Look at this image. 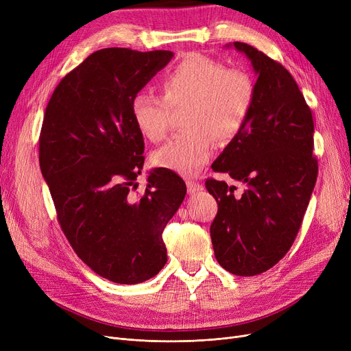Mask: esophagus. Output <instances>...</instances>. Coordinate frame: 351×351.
<instances>
[{"label": "esophagus", "instance_id": "34e87169", "mask_svg": "<svg viewBox=\"0 0 351 351\" xmlns=\"http://www.w3.org/2000/svg\"><path fill=\"white\" fill-rule=\"evenodd\" d=\"M186 186H188V193H189V195H192V193H195V192H199V191L204 189V186H202V183L195 182V180H188V182H186Z\"/></svg>", "mask_w": 351, "mask_h": 351}]
</instances>
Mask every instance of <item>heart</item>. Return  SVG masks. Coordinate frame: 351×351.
Listing matches in <instances>:
<instances>
[{"label":"heart","mask_w":351,"mask_h":351,"mask_svg":"<svg viewBox=\"0 0 351 351\" xmlns=\"http://www.w3.org/2000/svg\"><path fill=\"white\" fill-rule=\"evenodd\" d=\"M163 95L141 90L131 101L139 132L152 142L169 129L172 108L188 106L189 131L173 136L154 154L159 168L192 176L212 154L215 138L233 139L245 128L254 104V82L243 69L226 68L202 53H189L162 77Z\"/></svg>","instance_id":"b5f03b06"}]
</instances>
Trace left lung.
Masks as SVG:
<instances>
[{
	"label": "left lung",
	"instance_id": "1",
	"mask_svg": "<svg viewBox=\"0 0 351 351\" xmlns=\"http://www.w3.org/2000/svg\"><path fill=\"white\" fill-rule=\"evenodd\" d=\"M233 47L250 60L257 75L254 104L245 128L212 168L247 188L234 197V186L206 180L217 202L210 237L220 266L254 276L273 267L291 247L319 166L313 156L311 110L290 72L252 45L236 41Z\"/></svg>",
	"mask_w": 351,
	"mask_h": 351
}]
</instances>
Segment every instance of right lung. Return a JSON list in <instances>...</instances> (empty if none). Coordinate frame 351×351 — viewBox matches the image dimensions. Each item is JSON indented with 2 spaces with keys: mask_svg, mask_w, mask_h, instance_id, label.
Listing matches in <instances>:
<instances>
[{
  "mask_svg": "<svg viewBox=\"0 0 351 351\" xmlns=\"http://www.w3.org/2000/svg\"><path fill=\"white\" fill-rule=\"evenodd\" d=\"M171 51L104 48L62 78L47 105L40 168L73 252L102 278L136 285L168 256L162 232L186 195L183 179L154 169L131 196L145 156L131 101L172 60Z\"/></svg>",
  "mask_w": 351,
  "mask_h": 351,
  "instance_id": "add662e5",
  "label": "right lung"
}]
</instances>
